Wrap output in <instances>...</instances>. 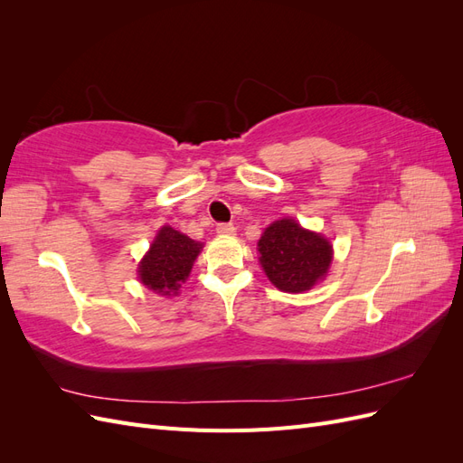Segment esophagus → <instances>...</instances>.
<instances>
[{
	"label": "esophagus",
	"mask_w": 463,
	"mask_h": 463,
	"mask_svg": "<svg viewBox=\"0 0 463 463\" xmlns=\"http://www.w3.org/2000/svg\"><path fill=\"white\" fill-rule=\"evenodd\" d=\"M216 233L218 235H233L235 233V228H233V223H218L216 226Z\"/></svg>",
	"instance_id": "esophagus-1"
}]
</instances>
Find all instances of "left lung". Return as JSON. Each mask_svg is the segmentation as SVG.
Segmentation results:
<instances>
[{"label": "left lung", "instance_id": "8db88e82", "mask_svg": "<svg viewBox=\"0 0 463 463\" xmlns=\"http://www.w3.org/2000/svg\"><path fill=\"white\" fill-rule=\"evenodd\" d=\"M259 260L270 282L288 293H303L325 279L332 264V245L325 235L282 218L264 230L257 243Z\"/></svg>", "mask_w": 463, "mask_h": 463}]
</instances>
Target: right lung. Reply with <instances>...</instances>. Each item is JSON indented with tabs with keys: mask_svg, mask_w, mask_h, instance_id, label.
<instances>
[{
	"mask_svg": "<svg viewBox=\"0 0 463 463\" xmlns=\"http://www.w3.org/2000/svg\"><path fill=\"white\" fill-rule=\"evenodd\" d=\"M201 250L203 243L191 240L172 226H162L148 253L138 262V279L160 296H177Z\"/></svg>",
	"mask_w": 463,
	"mask_h": 463,
	"instance_id": "obj_1",
	"label": "right lung"
}]
</instances>
